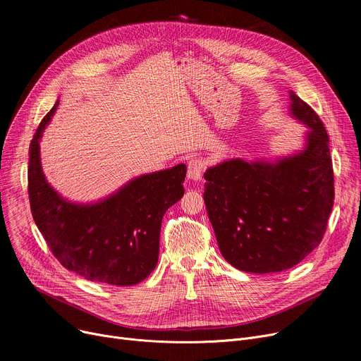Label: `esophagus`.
Returning <instances> with one entry per match:
<instances>
[{"label":"esophagus","mask_w":361,"mask_h":361,"mask_svg":"<svg viewBox=\"0 0 361 361\" xmlns=\"http://www.w3.org/2000/svg\"><path fill=\"white\" fill-rule=\"evenodd\" d=\"M203 168H204V162L200 158H192L187 162V177L193 181L202 180Z\"/></svg>","instance_id":"1"}]
</instances>
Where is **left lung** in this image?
Instances as JSON below:
<instances>
[{
    "mask_svg": "<svg viewBox=\"0 0 361 361\" xmlns=\"http://www.w3.org/2000/svg\"><path fill=\"white\" fill-rule=\"evenodd\" d=\"M288 93L291 118L306 127L300 149L269 159H224L204 173L203 199L221 255L243 272L295 267L320 244L334 206L328 133Z\"/></svg>",
    "mask_w": 361,
    "mask_h": 361,
    "instance_id": "obj_1",
    "label": "left lung"
}]
</instances>
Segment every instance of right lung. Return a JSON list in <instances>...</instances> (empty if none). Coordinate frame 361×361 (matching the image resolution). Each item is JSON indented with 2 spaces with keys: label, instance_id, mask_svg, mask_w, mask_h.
Listing matches in <instances>:
<instances>
[{
  "label": "right lung",
  "instance_id": "add662e5",
  "mask_svg": "<svg viewBox=\"0 0 361 361\" xmlns=\"http://www.w3.org/2000/svg\"><path fill=\"white\" fill-rule=\"evenodd\" d=\"M37 127L29 147V199L35 224L63 267L87 281L128 287L146 279L159 256L164 214L184 195L187 166L178 164L131 178L94 202H73L48 183L41 139L59 108Z\"/></svg>",
  "mask_w": 361,
  "mask_h": 361
}]
</instances>
